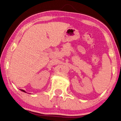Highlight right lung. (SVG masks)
Returning <instances> with one entry per match:
<instances>
[{
  "label": "right lung",
  "instance_id": "add662e5",
  "mask_svg": "<svg viewBox=\"0 0 121 121\" xmlns=\"http://www.w3.org/2000/svg\"><path fill=\"white\" fill-rule=\"evenodd\" d=\"M21 91H22V92H25V91H24V90H21Z\"/></svg>",
  "mask_w": 121,
  "mask_h": 121
}]
</instances>
